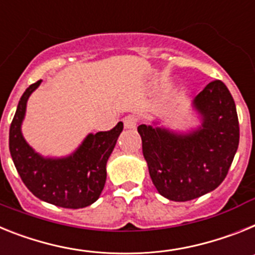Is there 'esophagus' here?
<instances>
[{
	"label": "esophagus",
	"instance_id": "34e87169",
	"mask_svg": "<svg viewBox=\"0 0 255 255\" xmlns=\"http://www.w3.org/2000/svg\"><path fill=\"white\" fill-rule=\"evenodd\" d=\"M123 125L126 129H134L137 125V118L134 115H127L123 118Z\"/></svg>",
	"mask_w": 255,
	"mask_h": 255
}]
</instances>
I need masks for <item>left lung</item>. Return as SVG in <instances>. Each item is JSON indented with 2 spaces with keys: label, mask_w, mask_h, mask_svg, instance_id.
<instances>
[{
  "label": "left lung",
  "mask_w": 255,
  "mask_h": 255,
  "mask_svg": "<svg viewBox=\"0 0 255 255\" xmlns=\"http://www.w3.org/2000/svg\"><path fill=\"white\" fill-rule=\"evenodd\" d=\"M201 126L190 133L141 125L152 183L173 201H189L213 191L225 180L240 138L236 105L222 81H213L194 99Z\"/></svg>",
  "instance_id": "obj_1"
}]
</instances>
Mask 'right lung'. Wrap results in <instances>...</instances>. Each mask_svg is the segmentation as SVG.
Listing matches in <instances>:
<instances>
[{
	"label": "right lung",
	"mask_w": 255,
	"mask_h": 255,
	"mask_svg": "<svg viewBox=\"0 0 255 255\" xmlns=\"http://www.w3.org/2000/svg\"><path fill=\"white\" fill-rule=\"evenodd\" d=\"M41 82L26 88L17 104L8 136L11 158L21 181L34 196L61 208L88 207L100 198L106 181V161L123 130V123L119 122L110 130L90 133L69 156L43 158L21 134L26 101Z\"/></svg>",
	"instance_id": "add662e5"
}]
</instances>
